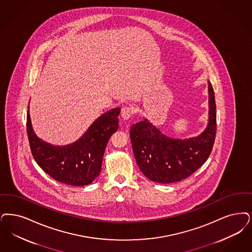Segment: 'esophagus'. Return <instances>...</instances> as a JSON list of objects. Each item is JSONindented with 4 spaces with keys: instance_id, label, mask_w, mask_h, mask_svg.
I'll return each instance as SVG.
<instances>
[{
    "instance_id": "1",
    "label": "esophagus",
    "mask_w": 252,
    "mask_h": 252,
    "mask_svg": "<svg viewBox=\"0 0 252 252\" xmlns=\"http://www.w3.org/2000/svg\"><path fill=\"white\" fill-rule=\"evenodd\" d=\"M134 108L131 107V106H126V107H124L122 109L121 111V116L122 118L124 120H127L129 119L131 116L134 114Z\"/></svg>"
}]
</instances>
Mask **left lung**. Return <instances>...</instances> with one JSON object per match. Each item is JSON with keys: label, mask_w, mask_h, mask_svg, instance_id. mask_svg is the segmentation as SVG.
Listing matches in <instances>:
<instances>
[{"label": "left lung", "mask_w": 252, "mask_h": 252, "mask_svg": "<svg viewBox=\"0 0 252 252\" xmlns=\"http://www.w3.org/2000/svg\"><path fill=\"white\" fill-rule=\"evenodd\" d=\"M209 122L195 138L172 139L162 134L147 119L131 126L130 139L135 159L141 172L151 181L171 184L197 171L211 154L217 131L214 90L208 81Z\"/></svg>", "instance_id": "left-lung-1"}]
</instances>
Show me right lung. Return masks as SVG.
Listing matches in <instances>:
<instances>
[{
    "instance_id": "right-lung-1",
    "label": "right lung",
    "mask_w": 252,
    "mask_h": 252,
    "mask_svg": "<svg viewBox=\"0 0 252 252\" xmlns=\"http://www.w3.org/2000/svg\"><path fill=\"white\" fill-rule=\"evenodd\" d=\"M120 109L107 111L91 125L74 143L55 146L36 137L27 113V135L31 152L41 169L51 178L69 186H86L100 173L102 158L111 135L118 129Z\"/></svg>"
}]
</instances>
